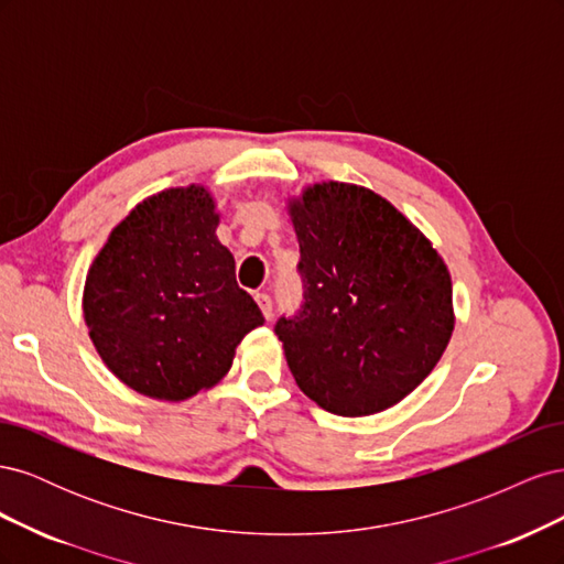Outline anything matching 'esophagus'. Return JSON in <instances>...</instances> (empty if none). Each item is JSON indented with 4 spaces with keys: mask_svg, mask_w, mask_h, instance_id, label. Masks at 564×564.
<instances>
[{
    "mask_svg": "<svg viewBox=\"0 0 564 564\" xmlns=\"http://www.w3.org/2000/svg\"><path fill=\"white\" fill-rule=\"evenodd\" d=\"M256 303H259V308L263 311L265 319H270V315H272V299L265 292H259V294H256Z\"/></svg>",
    "mask_w": 564,
    "mask_h": 564,
    "instance_id": "esophagus-1",
    "label": "esophagus"
}]
</instances>
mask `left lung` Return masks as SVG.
Listing matches in <instances>:
<instances>
[{"label": "left lung", "instance_id": "obj_1", "mask_svg": "<svg viewBox=\"0 0 564 564\" xmlns=\"http://www.w3.org/2000/svg\"><path fill=\"white\" fill-rule=\"evenodd\" d=\"M303 301L275 322L299 388L338 416L409 395L454 329L452 280L431 242L383 197L319 183L292 204Z\"/></svg>", "mask_w": 564, "mask_h": 564}]
</instances>
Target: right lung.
Here are the masks:
<instances>
[{
  "instance_id": "1",
  "label": "right lung",
  "mask_w": 564,
  "mask_h": 564,
  "mask_svg": "<svg viewBox=\"0 0 564 564\" xmlns=\"http://www.w3.org/2000/svg\"><path fill=\"white\" fill-rule=\"evenodd\" d=\"M204 187L139 204L108 237L84 286V319L104 362L129 388L185 400L214 386L245 334L265 322L216 240Z\"/></svg>"
}]
</instances>
